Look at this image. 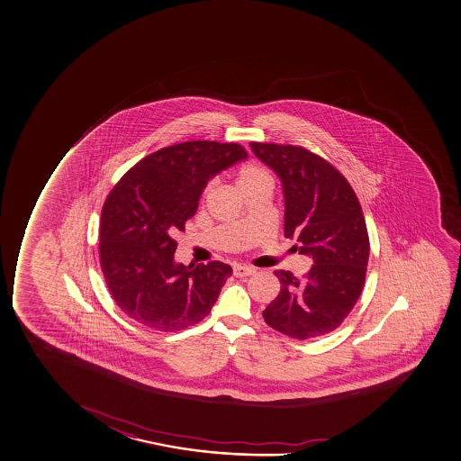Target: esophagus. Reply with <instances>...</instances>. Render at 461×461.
<instances>
[{
    "instance_id": "1",
    "label": "esophagus",
    "mask_w": 461,
    "mask_h": 461,
    "mask_svg": "<svg viewBox=\"0 0 461 461\" xmlns=\"http://www.w3.org/2000/svg\"><path fill=\"white\" fill-rule=\"evenodd\" d=\"M254 273H256V269L247 267V265H236L233 268V275L236 277H247V276L254 275Z\"/></svg>"
}]
</instances>
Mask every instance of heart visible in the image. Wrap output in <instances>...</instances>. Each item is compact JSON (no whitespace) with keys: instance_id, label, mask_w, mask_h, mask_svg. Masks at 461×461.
<instances>
[{"instance_id":"heart-1","label":"heart","mask_w":461,"mask_h":461,"mask_svg":"<svg viewBox=\"0 0 461 461\" xmlns=\"http://www.w3.org/2000/svg\"><path fill=\"white\" fill-rule=\"evenodd\" d=\"M265 179H271L268 171L264 170L262 167L256 166V164H249V166L242 167L240 171H239L238 184L240 186V190H242V188L254 185V184L265 181ZM214 185H216V179H210L205 184V186H203V190H202V196L207 197L212 188H214Z\"/></svg>"}]
</instances>
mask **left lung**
<instances>
[{
	"mask_svg": "<svg viewBox=\"0 0 461 461\" xmlns=\"http://www.w3.org/2000/svg\"><path fill=\"white\" fill-rule=\"evenodd\" d=\"M284 185L285 238L314 265L303 277L276 271L280 293L264 311L267 325L306 340L334 331L362 294L369 238L362 207L347 177L299 145L249 142Z\"/></svg>",
	"mask_w": 461,
	"mask_h": 461,
	"instance_id": "8db88e82",
	"label": "left lung"
}]
</instances>
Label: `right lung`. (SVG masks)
<instances>
[{
    "label": "right lung",
    "mask_w": 461,
    "mask_h": 461,
    "mask_svg": "<svg viewBox=\"0 0 461 461\" xmlns=\"http://www.w3.org/2000/svg\"><path fill=\"white\" fill-rule=\"evenodd\" d=\"M249 155L242 145L188 140L145 156L113 186L99 222V259L116 305L140 325L175 332L210 314L233 269L176 264L173 234L194 216L212 176Z\"/></svg>",
    "instance_id": "add662e5"
}]
</instances>
